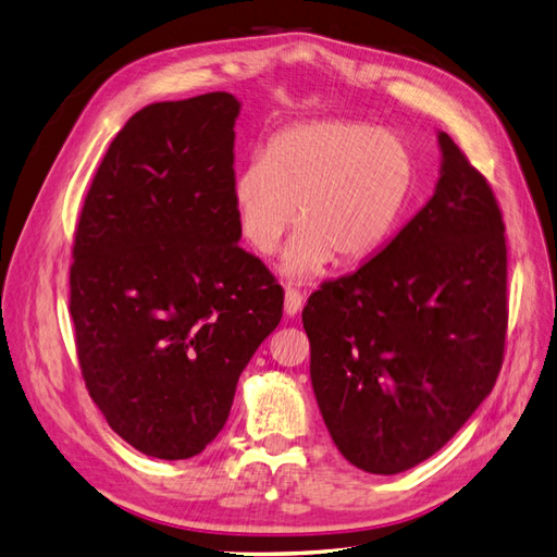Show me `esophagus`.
<instances>
[{
    "label": "esophagus",
    "mask_w": 557,
    "mask_h": 557,
    "mask_svg": "<svg viewBox=\"0 0 557 557\" xmlns=\"http://www.w3.org/2000/svg\"><path fill=\"white\" fill-rule=\"evenodd\" d=\"M301 306H304V296L299 292H296V289L284 292V313H287L289 318L299 315Z\"/></svg>",
    "instance_id": "esophagus-1"
}]
</instances>
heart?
I'll list each match as a JSON object with an SVG mask.
<instances>
[{
	"mask_svg": "<svg viewBox=\"0 0 557 557\" xmlns=\"http://www.w3.org/2000/svg\"><path fill=\"white\" fill-rule=\"evenodd\" d=\"M416 187L404 137L360 121H310L277 133L244 163L235 183L237 223L256 253H273L296 220L301 230L280 270L306 280L330 261L360 265L389 239Z\"/></svg>",
	"mask_w": 557,
	"mask_h": 557,
	"instance_id": "obj_1",
	"label": "heart"
}]
</instances>
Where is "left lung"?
<instances>
[{"instance_id": "left-lung-1", "label": "left lung", "mask_w": 557, "mask_h": 557, "mask_svg": "<svg viewBox=\"0 0 557 557\" xmlns=\"http://www.w3.org/2000/svg\"><path fill=\"white\" fill-rule=\"evenodd\" d=\"M432 199L304 308L310 382L339 454L370 474L434 456L491 394L508 327L506 225L486 180L438 131Z\"/></svg>"}]
</instances>
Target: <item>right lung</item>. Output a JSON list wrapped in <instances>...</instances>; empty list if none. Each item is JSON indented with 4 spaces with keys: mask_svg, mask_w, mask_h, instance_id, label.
Wrapping results in <instances>:
<instances>
[{
    "mask_svg": "<svg viewBox=\"0 0 557 557\" xmlns=\"http://www.w3.org/2000/svg\"><path fill=\"white\" fill-rule=\"evenodd\" d=\"M235 95L137 111L77 223L71 315L89 396L139 454L185 460L227 422L284 294L237 247Z\"/></svg>",
    "mask_w": 557,
    "mask_h": 557,
    "instance_id": "add662e5",
    "label": "right lung"
}]
</instances>
